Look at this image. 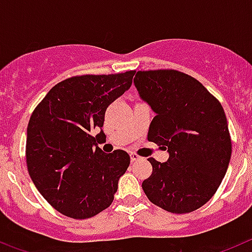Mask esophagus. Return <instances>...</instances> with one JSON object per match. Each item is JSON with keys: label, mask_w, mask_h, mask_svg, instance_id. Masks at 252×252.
<instances>
[{"label": "esophagus", "mask_w": 252, "mask_h": 252, "mask_svg": "<svg viewBox=\"0 0 252 252\" xmlns=\"http://www.w3.org/2000/svg\"><path fill=\"white\" fill-rule=\"evenodd\" d=\"M130 157H131V161H137V160H141V158H140L139 155H136V154H133V153L130 154Z\"/></svg>", "instance_id": "esophagus-1"}]
</instances>
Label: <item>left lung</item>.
I'll return each mask as SVG.
<instances>
[{
    "instance_id": "8db88e82",
    "label": "left lung",
    "mask_w": 252,
    "mask_h": 252,
    "mask_svg": "<svg viewBox=\"0 0 252 252\" xmlns=\"http://www.w3.org/2000/svg\"><path fill=\"white\" fill-rule=\"evenodd\" d=\"M133 84L155 113L148 140L168 150L142 182L146 197L171 213L195 211L212 198L231 159V137L221 103L202 83L178 70L137 72Z\"/></svg>"
}]
</instances>
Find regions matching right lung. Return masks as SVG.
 Returning a JSON list of instances; mask_svg holds the SVG:
<instances>
[{"label":"right lung","instance_id":"obj_1","mask_svg":"<svg viewBox=\"0 0 252 252\" xmlns=\"http://www.w3.org/2000/svg\"><path fill=\"white\" fill-rule=\"evenodd\" d=\"M135 70L72 77L54 86L28 125L26 162L40 194L64 216L84 220L110 207L130 165L124 150L106 154L104 112L130 90ZM100 128L93 137L92 129Z\"/></svg>","mask_w":252,"mask_h":252}]
</instances>
